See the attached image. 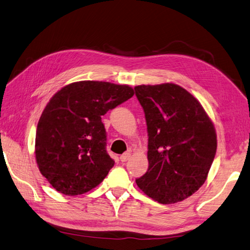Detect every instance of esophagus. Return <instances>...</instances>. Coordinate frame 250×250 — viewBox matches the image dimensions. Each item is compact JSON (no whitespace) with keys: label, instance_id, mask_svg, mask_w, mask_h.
Masks as SVG:
<instances>
[{"label":"esophagus","instance_id":"34e87169","mask_svg":"<svg viewBox=\"0 0 250 250\" xmlns=\"http://www.w3.org/2000/svg\"><path fill=\"white\" fill-rule=\"evenodd\" d=\"M130 158V153H125V154H123L122 156H120V160L122 161V162H126L127 160H128Z\"/></svg>","mask_w":250,"mask_h":250}]
</instances>
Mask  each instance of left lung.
<instances>
[{"mask_svg":"<svg viewBox=\"0 0 250 250\" xmlns=\"http://www.w3.org/2000/svg\"><path fill=\"white\" fill-rule=\"evenodd\" d=\"M135 91L148 137V168L137 185L160 204L181 202L206 181L216 154L214 126L200 103L177 84H142Z\"/></svg>","mask_w":250,"mask_h":250,"instance_id":"1","label":"left lung"}]
</instances>
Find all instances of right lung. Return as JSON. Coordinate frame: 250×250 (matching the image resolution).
<instances>
[{"mask_svg":"<svg viewBox=\"0 0 250 250\" xmlns=\"http://www.w3.org/2000/svg\"><path fill=\"white\" fill-rule=\"evenodd\" d=\"M132 95L125 84L84 81L68 84L48 102L35 153L41 174L58 192L79 195L104 180L114 161L106 149L102 117Z\"/></svg>","mask_w":250,"mask_h":250,"instance_id":"obj_1","label":"right lung"}]
</instances>
